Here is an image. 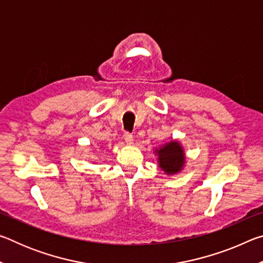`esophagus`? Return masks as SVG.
<instances>
[{
  "instance_id": "esophagus-1",
  "label": "esophagus",
  "mask_w": 263,
  "mask_h": 263,
  "mask_svg": "<svg viewBox=\"0 0 263 263\" xmlns=\"http://www.w3.org/2000/svg\"><path fill=\"white\" fill-rule=\"evenodd\" d=\"M124 139H125V141L127 142V144H132L133 141V135L130 132H125L124 133Z\"/></svg>"
}]
</instances>
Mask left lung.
<instances>
[{"label":"left lung","instance_id":"1","mask_svg":"<svg viewBox=\"0 0 263 263\" xmlns=\"http://www.w3.org/2000/svg\"><path fill=\"white\" fill-rule=\"evenodd\" d=\"M159 154V166L161 167L167 174H175L180 172L184 163V155L182 147L177 141H172L160 148Z\"/></svg>","mask_w":263,"mask_h":263}]
</instances>
